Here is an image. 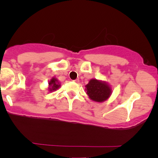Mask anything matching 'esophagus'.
I'll use <instances>...</instances> for the list:
<instances>
[{
	"label": "esophagus",
	"instance_id": "34e87169",
	"mask_svg": "<svg viewBox=\"0 0 158 158\" xmlns=\"http://www.w3.org/2000/svg\"><path fill=\"white\" fill-rule=\"evenodd\" d=\"M74 82H75V83H79V79H76V80H75Z\"/></svg>",
	"mask_w": 158,
	"mask_h": 158
}]
</instances>
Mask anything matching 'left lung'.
Masks as SVG:
<instances>
[{
  "label": "left lung",
  "instance_id": "left-lung-1",
  "mask_svg": "<svg viewBox=\"0 0 158 158\" xmlns=\"http://www.w3.org/2000/svg\"><path fill=\"white\" fill-rule=\"evenodd\" d=\"M85 87L88 97L96 102H103L107 100L111 94V87L104 81L91 79Z\"/></svg>",
  "mask_w": 158,
  "mask_h": 158
}]
</instances>
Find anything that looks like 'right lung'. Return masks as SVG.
Returning a JSON list of instances; mask_svg holds the SVG:
<instances>
[{
	"label": "right lung",
	"instance_id": "add662e5",
	"mask_svg": "<svg viewBox=\"0 0 158 158\" xmlns=\"http://www.w3.org/2000/svg\"><path fill=\"white\" fill-rule=\"evenodd\" d=\"M60 87V84L58 81V80L55 77H52L50 80V81L49 82V88L48 89L50 92L54 91V90H56L58 89Z\"/></svg>",
	"mask_w": 158,
	"mask_h": 158
}]
</instances>
